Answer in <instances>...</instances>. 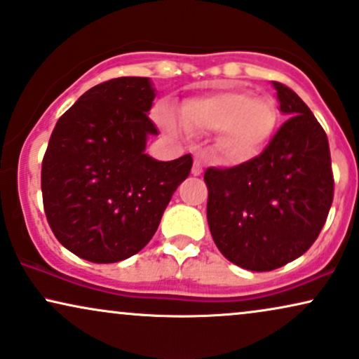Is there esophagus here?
I'll use <instances>...</instances> for the list:
<instances>
[{
    "mask_svg": "<svg viewBox=\"0 0 359 359\" xmlns=\"http://www.w3.org/2000/svg\"><path fill=\"white\" fill-rule=\"evenodd\" d=\"M191 172H193L194 176H200L201 172H203L201 159H200V156H198V154H196V158H194V165H193V170H191Z\"/></svg>",
    "mask_w": 359,
    "mask_h": 359,
    "instance_id": "1",
    "label": "esophagus"
}]
</instances>
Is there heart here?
Returning a JSON list of instances; mask_svg holds the SVG:
<instances>
[{"instance_id": "obj_1", "label": "heart", "mask_w": 359, "mask_h": 359, "mask_svg": "<svg viewBox=\"0 0 359 359\" xmlns=\"http://www.w3.org/2000/svg\"><path fill=\"white\" fill-rule=\"evenodd\" d=\"M181 119L163 108L158 118L171 135L216 131L215 149L226 163H245L258 156L276 126V108L269 100L243 90H221L184 101Z\"/></svg>"}]
</instances>
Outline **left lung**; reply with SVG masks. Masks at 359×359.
<instances>
[{
  "label": "left lung",
  "mask_w": 359,
  "mask_h": 359,
  "mask_svg": "<svg viewBox=\"0 0 359 359\" xmlns=\"http://www.w3.org/2000/svg\"><path fill=\"white\" fill-rule=\"evenodd\" d=\"M273 86L290 118L263 153L205 172L211 236L224 258L250 271H271L306 253L334 193L325 130L293 90Z\"/></svg>",
  "instance_id": "1"
}]
</instances>
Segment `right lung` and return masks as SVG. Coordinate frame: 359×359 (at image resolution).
<instances>
[{"instance_id":"add662e5","label":"right lung","mask_w":359,"mask_h":359,"mask_svg":"<svg viewBox=\"0 0 359 359\" xmlns=\"http://www.w3.org/2000/svg\"><path fill=\"white\" fill-rule=\"evenodd\" d=\"M149 78L123 76L93 86L51 133L41 165L46 219L56 240L91 263H116L148 245L191 154L156 161L144 153L158 135L148 118Z\"/></svg>"}]
</instances>
